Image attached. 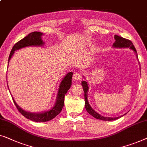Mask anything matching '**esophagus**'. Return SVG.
Wrapping results in <instances>:
<instances>
[{
  "mask_svg": "<svg viewBox=\"0 0 147 147\" xmlns=\"http://www.w3.org/2000/svg\"><path fill=\"white\" fill-rule=\"evenodd\" d=\"M82 74L80 73V71H77V72H75V73L74 74V76H73V79L74 80H80L81 78H82Z\"/></svg>",
  "mask_w": 147,
  "mask_h": 147,
  "instance_id": "obj_1",
  "label": "esophagus"
}]
</instances>
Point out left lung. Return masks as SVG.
<instances>
[{"mask_svg":"<svg viewBox=\"0 0 147 147\" xmlns=\"http://www.w3.org/2000/svg\"><path fill=\"white\" fill-rule=\"evenodd\" d=\"M115 42L113 44V46L115 48H130L132 50L135 51V52L137 54V58H138L137 50L134 46L133 44L132 43L131 40L128 39H126V38H124L121 36H119L118 35H115ZM82 86H83V88H84V96H85V107H86V109L87 111L91 115H92L93 117L95 119H97L100 120H103V121H113V120H116L117 119L121 117H103L100 115L99 114L97 113V112H95L94 110H93L92 108L91 107V106L89 105V102L88 101V85L87 84L86 81H83L82 83Z\"/></svg>","mask_w":147,"mask_h":147,"instance_id":"8db88e82","label":"left lung"}]
</instances>
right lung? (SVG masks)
I'll return each mask as SVG.
<instances>
[{
  "mask_svg": "<svg viewBox=\"0 0 147 147\" xmlns=\"http://www.w3.org/2000/svg\"><path fill=\"white\" fill-rule=\"evenodd\" d=\"M42 35V33L39 32H33L28 34L26 37L22 38L20 41L16 42L12 48L11 52H10L9 58H8V62H9V60L15 50L29 46H42V44H44V42L41 39ZM72 76H73V73L69 72L61 82L58 93V97H57L56 103H55L54 107L52 109L48 111L40 113H32L27 112L21 109L17 105L14 99L12 98L17 109L25 117L30 120L35 121V122H45V121L52 120L55 117L58 115L62 109L63 105H64L65 95L71 87Z\"/></svg>",
  "mask_w": 147,
  "mask_h": 147,
  "instance_id": "1",
  "label": "right lung"
}]
</instances>
